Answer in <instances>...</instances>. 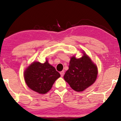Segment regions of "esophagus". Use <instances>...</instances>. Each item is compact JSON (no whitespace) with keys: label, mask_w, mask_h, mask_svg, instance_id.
Masks as SVG:
<instances>
[{"label":"esophagus","mask_w":121,"mask_h":121,"mask_svg":"<svg viewBox=\"0 0 121 121\" xmlns=\"http://www.w3.org/2000/svg\"><path fill=\"white\" fill-rule=\"evenodd\" d=\"M60 74L61 77H63V76L64 74V71L63 70V71H62V72H60Z\"/></svg>","instance_id":"esophagus-1"}]
</instances>
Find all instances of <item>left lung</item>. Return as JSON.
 Wrapping results in <instances>:
<instances>
[{"instance_id":"8db88e82","label":"left lung","mask_w":121,"mask_h":121,"mask_svg":"<svg viewBox=\"0 0 121 121\" xmlns=\"http://www.w3.org/2000/svg\"><path fill=\"white\" fill-rule=\"evenodd\" d=\"M80 58H70L69 69L64 79L74 90L82 91L94 84L97 78V66L85 52Z\"/></svg>"}]
</instances>
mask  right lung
Here are the masks:
<instances>
[{
	"instance_id": "obj_1",
	"label": "right lung",
	"mask_w": 121,
	"mask_h": 121,
	"mask_svg": "<svg viewBox=\"0 0 121 121\" xmlns=\"http://www.w3.org/2000/svg\"><path fill=\"white\" fill-rule=\"evenodd\" d=\"M60 77V74L47 60L44 63L33 62L24 72V79L28 87L41 94L49 91Z\"/></svg>"
}]
</instances>
